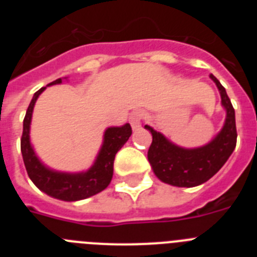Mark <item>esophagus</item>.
Segmentation results:
<instances>
[{
  "instance_id": "1",
  "label": "esophagus",
  "mask_w": 257,
  "mask_h": 257,
  "mask_svg": "<svg viewBox=\"0 0 257 257\" xmlns=\"http://www.w3.org/2000/svg\"><path fill=\"white\" fill-rule=\"evenodd\" d=\"M143 113L142 112H134L130 117V123L133 130H138L142 126V119H143Z\"/></svg>"
}]
</instances>
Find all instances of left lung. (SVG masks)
Listing matches in <instances>:
<instances>
[{
    "instance_id": "1",
    "label": "left lung",
    "mask_w": 257,
    "mask_h": 257,
    "mask_svg": "<svg viewBox=\"0 0 257 257\" xmlns=\"http://www.w3.org/2000/svg\"><path fill=\"white\" fill-rule=\"evenodd\" d=\"M210 77L219 88L226 118L221 131L208 144L194 149L181 148L145 124V128L153 136L148 151V161L157 178L163 183L179 188L201 185L221 169L234 151L237 144L234 108L219 79L212 74Z\"/></svg>"
}]
</instances>
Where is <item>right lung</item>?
<instances>
[{
    "label": "right lung",
    "instance_id": "add662e5",
    "mask_svg": "<svg viewBox=\"0 0 257 257\" xmlns=\"http://www.w3.org/2000/svg\"><path fill=\"white\" fill-rule=\"evenodd\" d=\"M63 79L58 78L47 86L58 85ZM46 87L40 88L32 99L26 117L23 121V135L20 140V149L28 176L36 187L47 196L61 201H79L95 196L109 185L113 176V163L117 152L123 147L124 143L133 134L130 123L121 127H108L104 133L103 145L94 165L85 172H60L51 170L44 165L36 156L29 139L32 113L36 100Z\"/></svg>",
    "mask_w": 257,
    "mask_h": 257
}]
</instances>
